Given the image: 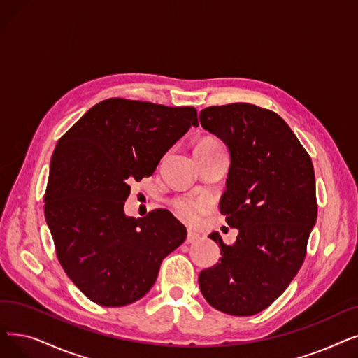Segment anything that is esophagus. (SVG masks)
Listing matches in <instances>:
<instances>
[{"mask_svg":"<svg viewBox=\"0 0 358 358\" xmlns=\"http://www.w3.org/2000/svg\"><path fill=\"white\" fill-rule=\"evenodd\" d=\"M199 240H200V236H199V234H196V232L189 231L187 238H185V243H187V244H192V243H196V241H199Z\"/></svg>","mask_w":358,"mask_h":358,"instance_id":"obj_1","label":"esophagus"}]
</instances>
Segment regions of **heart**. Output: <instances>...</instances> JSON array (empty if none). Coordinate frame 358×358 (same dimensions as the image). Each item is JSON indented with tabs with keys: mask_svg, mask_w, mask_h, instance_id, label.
<instances>
[{
	"mask_svg": "<svg viewBox=\"0 0 358 358\" xmlns=\"http://www.w3.org/2000/svg\"><path fill=\"white\" fill-rule=\"evenodd\" d=\"M212 143H217V142L213 141V138H205V141L199 142L197 146H205ZM176 209L185 221L194 224L199 220V215L206 209V203L203 200H178L176 201Z\"/></svg>",
	"mask_w": 358,
	"mask_h": 358,
	"instance_id": "obj_1",
	"label": "heart"
}]
</instances>
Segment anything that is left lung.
Here are the masks:
<instances>
[{
    "mask_svg": "<svg viewBox=\"0 0 358 358\" xmlns=\"http://www.w3.org/2000/svg\"><path fill=\"white\" fill-rule=\"evenodd\" d=\"M201 127L229 152L220 210L238 229L234 244L212 238L220 263L201 271L206 301L232 316H253L269 307L297 275L317 220L315 169L288 124L252 103L209 106Z\"/></svg>",
    "mask_w": 358,
    "mask_h": 358,
    "instance_id": "1",
    "label": "left lung"
}]
</instances>
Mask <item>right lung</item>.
<instances>
[{
	"label": "right lung",
	"mask_w": 358,
	"mask_h": 358,
	"mask_svg": "<svg viewBox=\"0 0 358 358\" xmlns=\"http://www.w3.org/2000/svg\"><path fill=\"white\" fill-rule=\"evenodd\" d=\"M192 126L193 106L111 98L96 103L52 153L45 220L61 266L93 303L121 307L142 299L162 260L187 229L166 209L124 213L130 182L155 173Z\"/></svg>",
	"instance_id": "obj_1"
}]
</instances>
